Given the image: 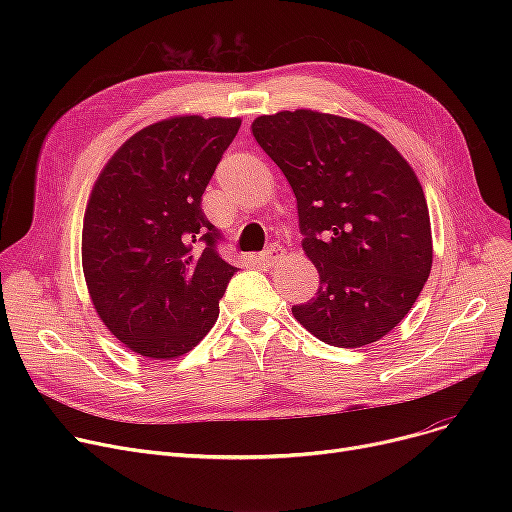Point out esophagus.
<instances>
[{"label": "esophagus", "instance_id": "34e87169", "mask_svg": "<svg viewBox=\"0 0 512 512\" xmlns=\"http://www.w3.org/2000/svg\"><path fill=\"white\" fill-rule=\"evenodd\" d=\"M282 257H284V249H282V245H276V242H272V245L267 247L263 253H259L257 261H259V263H263V265H276Z\"/></svg>", "mask_w": 512, "mask_h": 512}]
</instances>
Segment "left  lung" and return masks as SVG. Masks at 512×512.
<instances>
[{
    "mask_svg": "<svg viewBox=\"0 0 512 512\" xmlns=\"http://www.w3.org/2000/svg\"><path fill=\"white\" fill-rule=\"evenodd\" d=\"M251 128L292 186L303 251L319 272L315 297L292 315L332 346L380 340L432 270V226L413 168L357 120L297 110L259 116Z\"/></svg>",
    "mask_w": 512,
    "mask_h": 512,
    "instance_id": "obj_1",
    "label": "left lung"
}]
</instances>
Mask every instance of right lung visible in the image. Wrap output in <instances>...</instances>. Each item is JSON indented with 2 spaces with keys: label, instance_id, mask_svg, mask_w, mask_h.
<instances>
[{
  "label": "right lung",
  "instance_id": "right-lung-1",
  "mask_svg": "<svg viewBox=\"0 0 512 512\" xmlns=\"http://www.w3.org/2000/svg\"><path fill=\"white\" fill-rule=\"evenodd\" d=\"M238 118L178 116L139 130L99 174L83 224L91 301L130 351L174 359L213 328L236 267L201 197Z\"/></svg>",
  "mask_w": 512,
  "mask_h": 512
}]
</instances>
